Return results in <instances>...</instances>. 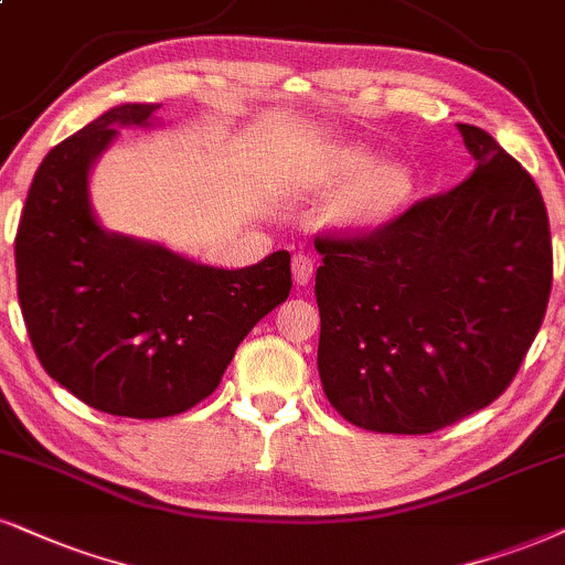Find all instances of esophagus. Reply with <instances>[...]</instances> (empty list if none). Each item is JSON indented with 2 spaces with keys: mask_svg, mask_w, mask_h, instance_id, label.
<instances>
[{
  "mask_svg": "<svg viewBox=\"0 0 565 565\" xmlns=\"http://www.w3.org/2000/svg\"><path fill=\"white\" fill-rule=\"evenodd\" d=\"M315 277V259L309 254L294 256V280L296 285H309Z\"/></svg>",
  "mask_w": 565,
  "mask_h": 565,
  "instance_id": "esophagus-1",
  "label": "esophagus"
}]
</instances>
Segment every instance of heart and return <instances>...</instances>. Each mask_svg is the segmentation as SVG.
Returning <instances> with one entry per match:
<instances>
[{
  "label": "heart",
  "mask_w": 565,
  "mask_h": 565,
  "mask_svg": "<svg viewBox=\"0 0 565 565\" xmlns=\"http://www.w3.org/2000/svg\"><path fill=\"white\" fill-rule=\"evenodd\" d=\"M330 185H348L335 204V220L348 230H374L408 199L411 175L398 162L374 164L372 151L345 146L330 162Z\"/></svg>",
  "instance_id": "heart-1"
}]
</instances>
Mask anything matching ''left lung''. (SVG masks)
Listing matches in <instances>:
<instances>
[{"instance_id":"1","label":"left lung","mask_w":565,"mask_h":565,"mask_svg":"<svg viewBox=\"0 0 565 565\" xmlns=\"http://www.w3.org/2000/svg\"><path fill=\"white\" fill-rule=\"evenodd\" d=\"M475 172L372 233L317 235L319 351L345 422L429 435L490 406L545 317L553 243L532 175L458 125Z\"/></svg>"}]
</instances>
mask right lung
<instances>
[{"label": "right lung", "mask_w": 565, "mask_h": 565, "mask_svg": "<svg viewBox=\"0 0 565 565\" xmlns=\"http://www.w3.org/2000/svg\"><path fill=\"white\" fill-rule=\"evenodd\" d=\"M157 109L120 104L54 146L15 235L20 311L41 366L90 408L128 419L175 416L209 398L241 340L294 285L288 250L217 269L96 222L90 164L117 125H149Z\"/></svg>", "instance_id": "obj_1"}]
</instances>
